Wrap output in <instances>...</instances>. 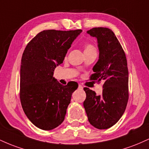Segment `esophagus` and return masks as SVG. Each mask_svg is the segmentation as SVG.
<instances>
[{"instance_id": "esophagus-1", "label": "esophagus", "mask_w": 149, "mask_h": 149, "mask_svg": "<svg viewBox=\"0 0 149 149\" xmlns=\"http://www.w3.org/2000/svg\"><path fill=\"white\" fill-rule=\"evenodd\" d=\"M78 89H79V90H83V87L82 86V85L80 84H79V85H78Z\"/></svg>"}]
</instances>
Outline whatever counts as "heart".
<instances>
[{
    "mask_svg": "<svg viewBox=\"0 0 149 149\" xmlns=\"http://www.w3.org/2000/svg\"><path fill=\"white\" fill-rule=\"evenodd\" d=\"M92 50H95V48L94 47V46L91 45V44H88V45H85V51H92Z\"/></svg>",
    "mask_w": 149,
    "mask_h": 149,
    "instance_id": "obj_1",
    "label": "heart"
}]
</instances>
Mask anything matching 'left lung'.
Listing matches in <instances>:
<instances>
[{
  "label": "left lung",
  "mask_w": 149,
  "mask_h": 149,
  "mask_svg": "<svg viewBox=\"0 0 149 149\" xmlns=\"http://www.w3.org/2000/svg\"><path fill=\"white\" fill-rule=\"evenodd\" d=\"M87 33L98 42V61L90 80L104 82L101 95L84 88L86 99L83 102L90 123L100 130L114 125L125 111L129 98L128 69L126 56L113 32L108 28L96 27Z\"/></svg>",
  "instance_id": "1"
}]
</instances>
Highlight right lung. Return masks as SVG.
I'll list each match as a JSON object with an SVG mask.
<instances>
[{
	"mask_svg": "<svg viewBox=\"0 0 149 149\" xmlns=\"http://www.w3.org/2000/svg\"><path fill=\"white\" fill-rule=\"evenodd\" d=\"M82 32L45 30L27 44L20 68L19 96L31 122L43 130H51L64 121L71 95L78 85L60 84L53 77L62 64L73 40Z\"/></svg>",
	"mask_w": 149,
	"mask_h": 149,
	"instance_id": "1",
	"label": "right lung"
}]
</instances>
